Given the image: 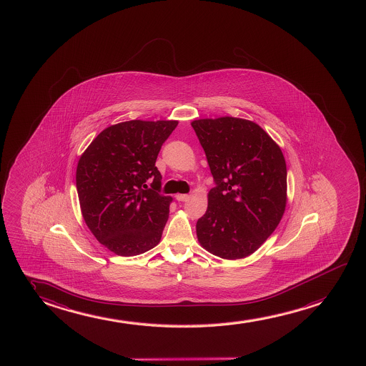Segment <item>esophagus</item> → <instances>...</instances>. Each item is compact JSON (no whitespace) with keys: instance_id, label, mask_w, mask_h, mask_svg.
<instances>
[{"instance_id":"obj_1","label":"esophagus","mask_w":366,"mask_h":366,"mask_svg":"<svg viewBox=\"0 0 366 366\" xmlns=\"http://www.w3.org/2000/svg\"><path fill=\"white\" fill-rule=\"evenodd\" d=\"M175 199L178 202H186L189 199V196L188 194H177Z\"/></svg>"}]
</instances>
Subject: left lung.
I'll return each instance as SVG.
<instances>
[{"mask_svg":"<svg viewBox=\"0 0 366 366\" xmlns=\"http://www.w3.org/2000/svg\"><path fill=\"white\" fill-rule=\"evenodd\" d=\"M217 187L197 222L202 247L224 259L248 257L276 229L287 204L280 145L258 124L221 117L192 122Z\"/></svg>","mask_w":366,"mask_h":366,"instance_id":"1","label":"left lung"}]
</instances>
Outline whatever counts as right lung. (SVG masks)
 <instances>
[{
	"label": "right lung",
	"mask_w": 366,
	"mask_h": 366,
	"mask_svg": "<svg viewBox=\"0 0 366 366\" xmlns=\"http://www.w3.org/2000/svg\"><path fill=\"white\" fill-rule=\"evenodd\" d=\"M178 120L114 124L84 150L76 189L84 221L109 251L132 257L160 242L173 198L160 194L155 167L160 148ZM153 179V190L144 182Z\"/></svg>",
	"instance_id": "obj_1"
}]
</instances>
